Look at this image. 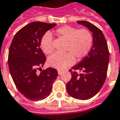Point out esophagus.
I'll return each instance as SVG.
<instances>
[{
  "instance_id": "obj_1",
  "label": "esophagus",
  "mask_w": 120,
  "mask_h": 120,
  "mask_svg": "<svg viewBox=\"0 0 120 120\" xmlns=\"http://www.w3.org/2000/svg\"><path fill=\"white\" fill-rule=\"evenodd\" d=\"M62 73H63V71H61V70H58V74L59 75H61Z\"/></svg>"
}]
</instances>
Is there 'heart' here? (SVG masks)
Here are the masks:
<instances>
[{
  "label": "heart",
  "mask_w": 120,
  "mask_h": 120,
  "mask_svg": "<svg viewBox=\"0 0 120 120\" xmlns=\"http://www.w3.org/2000/svg\"><path fill=\"white\" fill-rule=\"evenodd\" d=\"M55 33L66 41L65 53H56L48 59V64L55 69H64L73 65L75 58L80 61L86 57L91 49L93 43L92 33L87 29H78L65 26L57 29ZM40 47L45 54L50 55L53 51V38L49 32L45 33L40 41Z\"/></svg>",
  "instance_id": "obj_1"
}]
</instances>
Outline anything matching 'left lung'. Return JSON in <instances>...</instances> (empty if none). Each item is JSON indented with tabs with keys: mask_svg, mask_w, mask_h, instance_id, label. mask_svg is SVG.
Returning a JSON list of instances; mask_svg holds the SVG:
<instances>
[{
	"mask_svg": "<svg viewBox=\"0 0 120 120\" xmlns=\"http://www.w3.org/2000/svg\"><path fill=\"white\" fill-rule=\"evenodd\" d=\"M92 33L93 45L86 55L79 63L69 70L71 79L66 88L71 97L79 100H88L99 92L107 75L109 50L102 32L86 21H78ZM79 70L80 73H77Z\"/></svg>",
	"mask_w": 120,
	"mask_h": 120,
	"instance_id": "8db88e82",
	"label": "left lung"
}]
</instances>
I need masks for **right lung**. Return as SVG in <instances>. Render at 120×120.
<instances>
[{"mask_svg": "<svg viewBox=\"0 0 120 120\" xmlns=\"http://www.w3.org/2000/svg\"><path fill=\"white\" fill-rule=\"evenodd\" d=\"M55 26L41 22L30 23L15 34L10 46L8 63L10 75L17 89L32 101L47 98L58 76L54 68L41 69L46 57L40 48L42 36Z\"/></svg>", "mask_w": 120, "mask_h": 120, "instance_id": "obj_1", "label": "right lung"}]
</instances>
